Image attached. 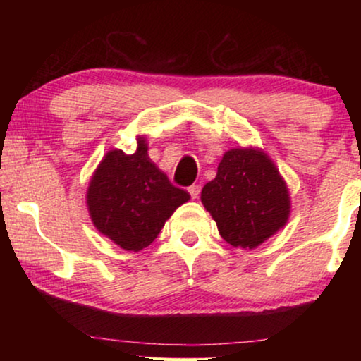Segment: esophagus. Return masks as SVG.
Wrapping results in <instances>:
<instances>
[{"label": "esophagus", "mask_w": 361, "mask_h": 361, "mask_svg": "<svg viewBox=\"0 0 361 361\" xmlns=\"http://www.w3.org/2000/svg\"><path fill=\"white\" fill-rule=\"evenodd\" d=\"M187 190H189V194H190L192 199H197V197H199V194H200V185L199 184H194V185H190Z\"/></svg>", "instance_id": "esophagus-1"}]
</instances>
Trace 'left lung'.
<instances>
[{"label":"left lung","instance_id":"left-lung-1","mask_svg":"<svg viewBox=\"0 0 361 361\" xmlns=\"http://www.w3.org/2000/svg\"><path fill=\"white\" fill-rule=\"evenodd\" d=\"M200 200L226 243L253 250L288 224L290 197L284 177L259 147H233L221 157Z\"/></svg>","mask_w":361,"mask_h":361}]
</instances>
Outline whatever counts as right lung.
Masks as SVG:
<instances>
[{
  "mask_svg": "<svg viewBox=\"0 0 361 361\" xmlns=\"http://www.w3.org/2000/svg\"><path fill=\"white\" fill-rule=\"evenodd\" d=\"M133 154L108 151L87 189V209L95 228L126 251H141L157 238L166 220L190 199L172 185L147 156L145 136Z\"/></svg>",
  "mask_w": 361,
  "mask_h": 361,
  "instance_id": "add662e5",
  "label": "right lung"
}]
</instances>
